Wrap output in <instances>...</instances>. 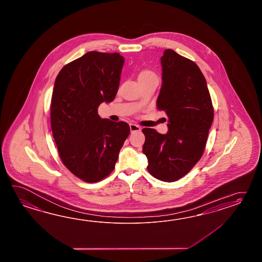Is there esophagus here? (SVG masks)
I'll list each match as a JSON object with an SVG mask.
<instances>
[{"label":"esophagus","instance_id":"esophagus-1","mask_svg":"<svg viewBox=\"0 0 262 262\" xmlns=\"http://www.w3.org/2000/svg\"><path fill=\"white\" fill-rule=\"evenodd\" d=\"M130 130H131V132H136V131H140L141 128H140V126H139L138 124L130 123Z\"/></svg>","mask_w":262,"mask_h":262}]
</instances>
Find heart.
<instances>
[{"mask_svg":"<svg viewBox=\"0 0 262 262\" xmlns=\"http://www.w3.org/2000/svg\"><path fill=\"white\" fill-rule=\"evenodd\" d=\"M150 78H157L156 74L152 72V71H150V70H143V71L139 73V82L140 81H144V80H147V79H150Z\"/></svg>","mask_w":262,"mask_h":262,"instance_id":"heart-1","label":"heart"}]
</instances>
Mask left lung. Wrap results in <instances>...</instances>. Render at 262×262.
I'll use <instances>...</instances> for the list:
<instances>
[{
  "label": "left lung",
  "mask_w": 262,
  "mask_h": 262,
  "mask_svg": "<svg viewBox=\"0 0 262 262\" xmlns=\"http://www.w3.org/2000/svg\"><path fill=\"white\" fill-rule=\"evenodd\" d=\"M162 86L156 106L166 112L167 134L143 128L148 171L163 182L184 177L201 159L213 120V106L200 67L174 50L161 57Z\"/></svg>",
  "instance_id": "8db88e82"
}]
</instances>
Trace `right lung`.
<instances>
[{"label": "right lung", "instance_id": "add662e5", "mask_svg": "<svg viewBox=\"0 0 262 262\" xmlns=\"http://www.w3.org/2000/svg\"><path fill=\"white\" fill-rule=\"evenodd\" d=\"M124 58L90 51L61 68L50 104V123L63 165L86 183L108 176L130 133L128 124L102 119L97 108L112 102Z\"/></svg>", "mask_w": 262, "mask_h": 262}]
</instances>
